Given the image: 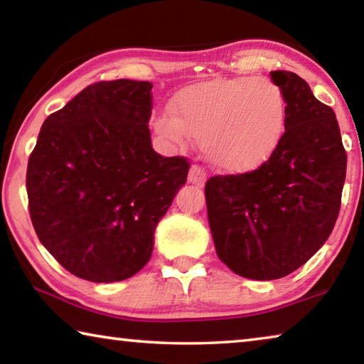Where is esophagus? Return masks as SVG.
<instances>
[{"label":"esophagus","mask_w":364,"mask_h":364,"mask_svg":"<svg viewBox=\"0 0 364 364\" xmlns=\"http://www.w3.org/2000/svg\"><path fill=\"white\" fill-rule=\"evenodd\" d=\"M188 181L191 184H196V186H204L205 181H207L205 170L202 168L200 165H193V167H191V170H189Z\"/></svg>","instance_id":"1"}]
</instances>
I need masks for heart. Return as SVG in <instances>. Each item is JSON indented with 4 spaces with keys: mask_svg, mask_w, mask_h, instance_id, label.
<instances>
[{
    "mask_svg": "<svg viewBox=\"0 0 364 364\" xmlns=\"http://www.w3.org/2000/svg\"><path fill=\"white\" fill-rule=\"evenodd\" d=\"M173 113L159 114L156 132L168 143H200L213 167L249 173L274 156L284 139L287 102L269 78L239 77L189 86L173 101Z\"/></svg>",
    "mask_w": 364,
    "mask_h": 364,
    "instance_id": "b5f03b06",
    "label": "heart"
}]
</instances>
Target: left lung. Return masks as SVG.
Here are the masks:
<instances>
[{
  "label": "left lung",
  "mask_w": 364,
  "mask_h": 364,
  "mask_svg": "<svg viewBox=\"0 0 364 364\" xmlns=\"http://www.w3.org/2000/svg\"><path fill=\"white\" fill-rule=\"evenodd\" d=\"M287 102L284 139L260 168L205 183L221 262L239 276L279 279L328 241L341 210L347 152L334 110L297 73L271 72Z\"/></svg>",
  "instance_id": "1"
}]
</instances>
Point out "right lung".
<instances>
[{"instance_id": "1", "label": "right lung", "mask_w": 364, "mask_h": 364, "mask_svg": "<svg viewBox=\"0 0 364 364\" xmlns=\"http://www.w3.org/2000/svg\"><path fill=\"white\" fill-rule=\"evenodd\" d=\"M152 85L86 86L43 123L27 167L30 218L63 267L91 282L132 278L184 183L186 157L152 149Z\"/></svg>"}]
</instances>
